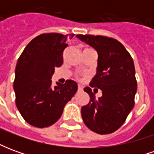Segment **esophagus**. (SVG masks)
<instances>
[{
	"label": "esophagus",
	"instance_id": "34e87169",
	"mask_svg": "<svg viewBox=\"0 0 154 154\" xmlns=\"http://www.w3.org/2000/svg\"><path fill=\"white\" fill-rule=\"evenodd\" d=\"M77 91H82V87H81V86H78Z\"/></svg>",
	"mask_w": 154,
	"mask_h": 154
}]
</instances>
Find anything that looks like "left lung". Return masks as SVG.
Here are the masks:
<instances>
[{
	"mask_svg": "<svg viewBox=\"0 0 154 154\" xmlns=\"http://www.w3.org/2000/svg\"><path fill=\"white\" fill-rule=\"evenodd\" d=\"M77 38L97 50V74L90 86L102 91V96L96 99L90 87L84 88L90 101L82 107V117L91 131L111 134L125 123L134 106L137 81L134 61L124 45L115 38L90 35H78Z\"/></svg>",
	"mask_w": 154,
	"mask_h": 154,
	"instance_id": "8db88e82",
	"label": "left lung"
}]
</instances>
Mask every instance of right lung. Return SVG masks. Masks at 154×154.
<instances>
[{
  "instance_id": "right-lung-1",
  "label": "right lung",
  "mask_w": 154,
  "mask_h": 154,
  "mask_svg": "<svg viewBox=\"0 0 154 154\" xmlns=\"http://www.w3.org/2000/svg\"><path fill=\"white\" fill-rule=\"evenodd\" d=\"M74 36L43 34L32 39L20 56L15 67L14 90L17 109L29 125L44 128L57 121L65 105L77 91V84L67 80L52 87L55 67L63 63L64 49Z\"/></svg>"
}]
</instances>
